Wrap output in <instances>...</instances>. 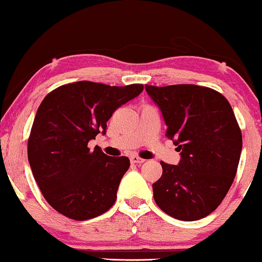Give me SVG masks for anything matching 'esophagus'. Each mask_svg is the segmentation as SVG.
<instances>
[{"instance_id":"esophagus-1","label":"esophagus","mask_w":262,"mask_h":262,"mask_svg":"<svg viewBox=\"0 0 262 262\" xmlns=\"http://www.w3.org/2000/svg\"><path fill=\"white\" fill-rule=\"evenodd\" d=\"M130 161H131L132 163L139 164V163H143V162H144L145 160H143V159H141V157H138V156H136V155H132V156L130 157Z\"/></svg>"}]
</instances>
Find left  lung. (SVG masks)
Segmentation results:
<instances>
[{
  "mask_svg": "<svg viewBox=\"0 0 262 262\" xmlns=\"http://www.w3.org/2000/svg\"><path fill=\"white\" fill-rule=\"evenodd\" d=\"M145 91L181 155L178 166L161 162L154 199L177 220H202L220 206L237 171L242 134L234 111L221 93L207 87L145 84Z\"/></svg>",
  "mask_w": 262,
  "mask_h": 262,
  "instance_id": "obj_1",
  "label": "left lung"
}]
</instances>
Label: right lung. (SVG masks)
I'll use <instances>...</instances> for the list:
<instances>
[{
	"label": "right lung",
	"instance_id": "add662e5",
	"mask_svg": "<svg viewBox=\"0 0 262 262\" xmlns=\"http://www.w3.org/2000/svg\"><path fill=\"white\" fill-rule=\"evenodd\" d=\"M143 88L80 81L60 85L42 100L28 138V162L42 195L57 212L85 221L116 203L130 160L107 156L100 148L91 150L88 142L106 134L114 111Z\"/></svg>",
	"mask_w": 262,
	"mask_h": 262
}]
</instances>
